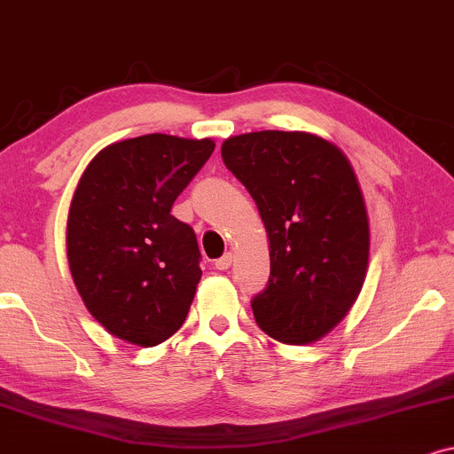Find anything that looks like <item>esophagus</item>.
<instances>
[{"label": "esophagus", "instance_id": "obj_1", "mask_svg": "<svg viewBox=\"0 0 454 454\" xmlns=\"http://www.w3.org/2000/svg\"><path fill=\"white\" fill-rule=\"evenodd\" d=\"M231 264H232V254H223L222 258L215 260V269H217V270L231 269Z\"/></svg>", "mask_w": 454, "mask_h": 454}]
</instances>
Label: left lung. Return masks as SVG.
<instances>
[{
    "label": "left lung",
    "mask_w": 454,
    "mask_h": 454,
    "mask_svg": "<svg viewBox=\"0 0 454 454\" xmlns=\"http://www.w3.org/2000/svg\"><path fill=\"white\" fill-rule=\"evenodd\" d=\"M222 158L269 232L270 277L251 300L255 321L287 345L317 340L348 313L368 269V213L351 162L298 130L231 137Z\"/></svg>",
    "instance_id": "left-lung-1"
}]
</instances>
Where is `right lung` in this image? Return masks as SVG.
<instances>
[{
  "instance_id": "1",
  "label": "right lung",
  "mask_w": 454,
  "mask_h": 454,
  "mask_svg": "<svg viewBox=\"0 0 454 454\" xmlns=\"http://www.w3.org/2000/svg\"><path fill=\"white\" fill-rule=\"evenodd\" d=\"M211 139L152 133L90 160L67 217V260L86 309L109 334L156 347L184 325L200 251L171 207L209 160Z\"/></svg>"
}]
</instances>
